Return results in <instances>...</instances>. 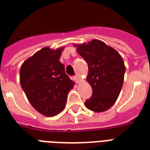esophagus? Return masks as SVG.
<instances>
[{
  "mask_svg": "<svg viewBox=\"0 0 150 150\" xmlns=\"http://www.w3.org/2000/svg\"><path fill=\"white\" fill-rule=\"evenodd\" d=\"M73 78H74V80H75V82H76V83H79V81H80V79H79V76H78V75H75Z\"/></svg>",
  "mask_w": 150,
  "mask_h": 150,
  "instance_id": "obj_1",
  "label": "esophagus"
}]
</instances>
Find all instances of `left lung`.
Segmentation results:
<instances>
[{
	"label": "left lung",
	"mask_w": 150,
	"mask_h": 150,
	"mask_svg": "<svg viewBox=\"0 0 150 150\" xmlns=\"http://www.w3.org/2000/svg\"><path fill=\"white\" fill-rule=\"evenodd\" d=\"M77 52L87 62V81L92 88L85 105L96 112L106 111L115 103L122 87L126 71L123 60L114 48L96 39L77 45Z\"/></svg>",
	"instance_id": "obj_1"
}]
</instances>
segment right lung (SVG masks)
I'll use <instances>...</instances> for the list:
<instances>
[{"label":"right lung","mask_w":150,"mask_h":150,"mask_svg":"<svg viewBox=\"0 0 150 150\" xmlns=\"http://www.w3.org/2000/svg\"><path fill=\"white\" fill-rule=\"evenodd\" d=\"M62 50L44 47L21 67L22 89L32 106L45 116H54L63 110L74 86L59 61Z\"/></svg>","instance_id":"obj_1"}]
</instances>
